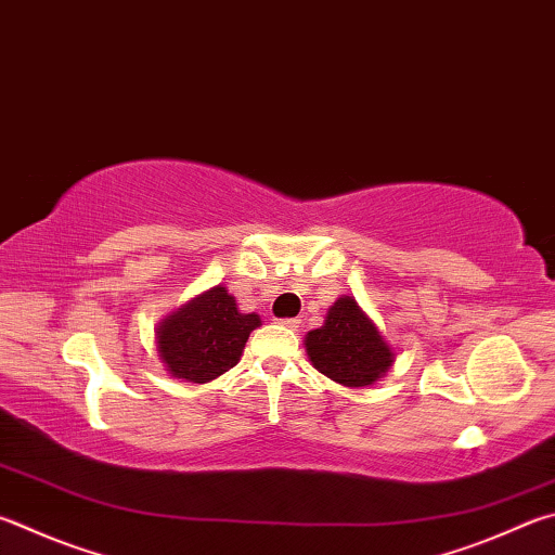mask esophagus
I'll list each match as a JSON object with an SVG mask.
<instances>
[{
	"label": "esophagus",
	"instance_id": "esophagus-1",
	"mask_svg": "<svg viewBox=\"0 0 555 555\" xmlns=\"http://www.w3.org/2000/svg\"><path fill=\"white\" fill-rule=\"evenodd\" d=\"M281 325L288 327V330H298L300 327V320L298 318H286V320H281Z\"/></svg>",
	"mask_w": 555,
	"mask_h": 555
}]
</instances>
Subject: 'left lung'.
I'll use <instances>...</instances> for the list:
<instances>
[{
  "label": "left lung",
  "instance_id": "8db88e82",
  "mask_svg": "<svg viewBox=\"0 0 555 555\" xmlns=\"http://www.w3.org/2000/svg\"><path fill=\"white\" fill-rule=\"evenodd\" d=\"M306 351L320 374L347 388L374 386L396 361V351L354 296H341L330 306L322 327L306 335Z\"/></svg>",
  "mask_w": 555,
  "mask_h": 555
}]
</instances>
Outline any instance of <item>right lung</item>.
<instances>
[{
    "label": "right lung",
    "mask_w": 555,
    "mask_h": 555,
    "mask_svg": "<svg viewBox=\"0 0 555 555\" xmlns=\"http://www.w3.org/2000/svg\"><path fill=\"white\" fill-rule=\"evenodd\" d=\"M259 325L257 312H243L225 286H214L159 322L157 357L172 378L208 383L237 364L249 332Z\"/></svg>",
    "instance_id": "add662e5"
}]
</instances>
